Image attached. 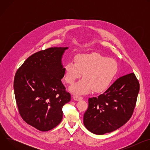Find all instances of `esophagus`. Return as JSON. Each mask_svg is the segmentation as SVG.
<instances>
[{
    "instance_id": "34e87169",
    "label": "esophagus",
    "mask_w": 150,
    "mask_h": 150,
    "mask_svg": "<svg viewBox=\"0 0 150 150\" xmlns=\"http://www.w3.org/2000/svg\"><path fill=\"white\" fill-rule=\"evenodd\" d=\"M73 98L75 101H79V100H81L83 99V97H81V96H74Z\"/></svg>"
}]
</instances>
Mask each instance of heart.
Segmentation results:
<instances>
[{
	"label": "heart",
	"mask_w": 150,
	"mask_h": 150,
	"mask_svg": "<svg viewBox=\"0 0 150 150\" xmlns=\"http://www.w3.org/2000/svg\"><path fill=\"white\" fill-rule=\"evenodd\" d=\"M117 65L111 58H107L98 53L80 54L75 57V63L70 61L65 64V79L69 84L83 79L72 85L70 91L75 94H88L105 91L117 72Z\"/></svg>",
	"instance_id": "obj_1"
}]
</instances>
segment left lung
I'll return each instance as SVG.
<instances>
[{
    "mask_svg": "<svg viewBox=\"0 0 150 150\" xmlns=\"http://www.w3.org/2000/svg\"><path fill=\"white\" fill-rule=\"evenodd\" d=\"M139 91L134 73L120 77L103 94L88 99L83 115L85 127L96 135L117 129L131 117Z\"/></svg>",
    "mask_w": 150,
    "mask_h": 150,
    "instance_id": "left-lung-1",
    "label": "left lung"
}]
</instances>
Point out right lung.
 Segmentation results:
<instances>
[{"label": "right lung", "instance_id": "right-lung-1", "mask_svg": "<svg viewBox=\"0 0 150 150\" xmlns=\"http://www.w3.org/2000/svg\"><path fill=\"white\" fill-rule=\"evenodd\" d=\"M68 47H51L28 57L16 72L13 88L19 113L41 131L58 125L62 108L71 100L61 79L65 75L62 56Z\"/></svg>", "mask_w": 150, "mask_h": 150}]
</instances>
